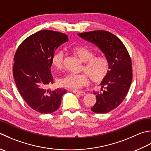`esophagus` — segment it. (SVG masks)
I'll return each instance as SVG.
<instances>
[{
	"label": "esophagus",
	"instance_id": "obj_1",
	"mask_svg": "<svg viewBox=\"0 0 151 151\" xmlns=\"http://www.w3.org/2000/svg\"><path fill=\"white\" fill-rule=\"evenodd\" d=\"M72 91L73 93H75L76 94H78V95H80V96H83L84 95H85L86 93L84 92V91H76V90H72Z\"/></svg>",
	"mask_w": 151,
	"mask_h": 151
}]
</instances>
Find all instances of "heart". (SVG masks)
<instances>
[{
  "label": "heart",
  "instance_id": "heart-1",
  "mask_svg": "<svg viewBox=\"0 0 151 151\" xmlns=\"http://www.w3.org/2000/svg\"><path fill=\"white\" fill-rule=\"evenodd\" d=\"M74 54L84 63L83 70L86 73L81 74H68L59 80L61 86L72 90L79 89L88 84L90 76L94 82H100L105 78L109 72V61L103 56H95V53L82 46L73 47L70 49ZM63 53L57 52L52 58L53 67L61 69L63 63Z\"/></svg>",
  "mask_w": 151,
  "mask_h": 151
}]
</instances>
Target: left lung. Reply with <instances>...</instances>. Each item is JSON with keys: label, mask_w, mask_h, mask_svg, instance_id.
<instances>
[{"label": "left lung", "mask_w": 151, "mask_h": 151, "mask_svg": "<svg viewBox=\"0 0 151 151\" xmlns=\"http://www.w3.org/2000/svg\"><path fill=\"white\" fill-rule=\"evenodd\" d=\"M84 40L93 44L109 61V72L100 85L102 92H95L96 102L91 110L107 113L116 108L124 99L132 81V61L122 41L111 32L93 31L78 33Z\"/></svg>", "instance_id": "obj_1"}]
</instances>
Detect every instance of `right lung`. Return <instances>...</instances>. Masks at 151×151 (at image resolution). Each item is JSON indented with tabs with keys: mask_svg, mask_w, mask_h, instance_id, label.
I'll list each match as a JSON object with an SVG mask.
<instances>
[{
	"mask_svg": "<svg viewBox=\"0 0 151 151\" xmlns=\"http://www.w3.org/2000/svg\"><path fill=\"white\" fill-rule=\"evenodd\" d=\"M67 35L57 31L42 30L24 40L14 56L13 75L19 93L29 107L42 114L52 113L61 105L65 89H47L53 84L52 58Z\"/></svg>",
	"mask_w": 151,
	"mask_h": 151,
	"instance_id": "obj_1",
	"label": "right lung"
}]
</instances>
